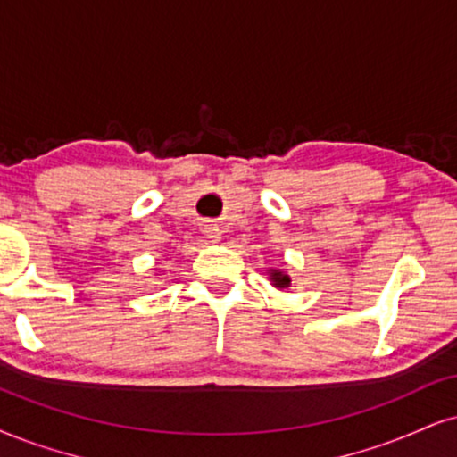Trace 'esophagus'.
Here are the masks:
<instances>
[{"instance_id": "esophagus-1", "label": "esophagus", "mask_w": 457, "mask_h": 457, "mask_svg": "<svg viewBox=\"0 0 457 457\" xmlns=\"http://www.w3.org/2000/svg\"><path fill=\"white\" fill-rule=\"evenodd\" d=\"M203 233L207 235V239L220 241V228L216 227V224H205V227H203Z\"/></svg>"}]
</instances>
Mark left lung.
<instances>
[{"label":"left lung","instance_id":"1","mask_svg":"<svg viewBox=\"0 0 457 457\" xmlns=\"http://www.w3.org/2000/svg\"><path fill=\"white\" fill-rule=\"evenodd\" d=\"M271 278H273L275 286H278V288H286V286L290 284V278H288V275H281L279 271H275V273L271 275Z\"/></svg>","mask_w":457,"mask_h":457}]
</instances>
